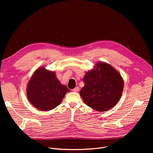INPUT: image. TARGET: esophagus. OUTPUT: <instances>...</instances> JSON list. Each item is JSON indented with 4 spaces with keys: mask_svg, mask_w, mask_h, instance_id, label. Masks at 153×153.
Segmentation results:
<instances>
[{
    "mask_svg": "<svg viewBox=\"0 0 153 153\" xmlns=\"http://www.w3.org/2000/svg\"><path fill=\"white\" fill-rule=\"evenodd\" d=\"M79 91V88L78 87H75L74 89H73L72 90V91H73V92H78Z\"/></svg>",
    "mask_w": 153,
    "mask_h": 153,
    "instance_id": "1",
    "label": "esophagus"
}]
</instances>
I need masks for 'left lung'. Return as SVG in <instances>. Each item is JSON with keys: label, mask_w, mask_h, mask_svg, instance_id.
Segmentation results:
<instances>
[{"label": "left lung", "mask_w": 153, "mask_h": 153, "mask_svg": "<svg viewBox=\"0 0 153 153\" xmlns=\"http://www.w3.org/2000/svg\"><path fill=\"white\" fill-rule=\"evenodd\" d=\"M84 86L79 94L87 106L97 111H107L118 103L122 95L124 81L110 64L97 62L84 76Z\"/></svg>", "instance_id": "left-lung-1"}]
</instances>
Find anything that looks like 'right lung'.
Wrapping results in <instances>:
<instances>
[{
  "mask_svg": "<svg viewBox=\"0 0 153 153\" xmlns=\"http://www.w3.org/2000/svg\"><path fill=\"white\" fill-rule=\"evenodd\" d=\"M26 91L31 104L39 110L48 111L58 106L70 90L61 84L54 71L39 67L30 78Z\"/></svg>",
  "mask_w": 153,
  "mask_h": 153,
  "instance_id": "1",
  "label": "right lung"
}]
</instances>
